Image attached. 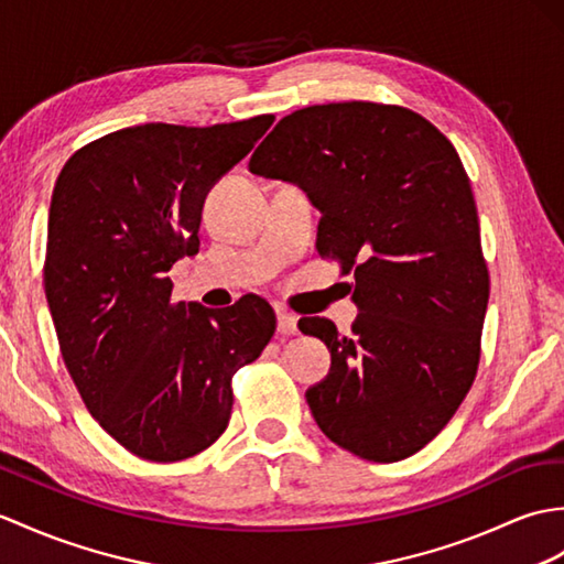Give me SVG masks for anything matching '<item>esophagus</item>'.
Here are the masks:
<instances>
[{"label": "esophagus", "instance_id": "1", "mask_svg": "<svg viewBox=\"0 0 564 564\" xmlns=\"http://www.w3.org/2000/svg\"><path fill=\"white\" fill-rule=\"evenodd\" d=\"M276 319H279V334H285V336H291V334H297V317L295 314H291L288 310H276Z\"/></svg>", "mask_w": 564, "mask_h": 564}]
</instances>
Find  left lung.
Returning <instances> with one entry per match:
<instances>
[{
  "label": "left lung",
  "instance_id": "8db88e82",
  "mask_svg": "<svg viewBox=\"0 0 564 564\" xmlns=\"http://www.w3.org/2000/svg\"><path fill=\"white\" fill-rule=\"evenodd\" d=\"M250 173L303 189L319 254L356 279L348 336L324 317L297 324L332 352L305 394L314 421L368 462L423 449L474 384L490 295L459 153L413 110L350 100L283 117Z\"/></svg>",
  "mask_w": 564,
  "mask_h": 564
}]
</instances>
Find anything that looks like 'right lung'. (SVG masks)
Listing matches in <instances>:
<instances>
[{
  "label": "right lung",
  "mask_w": 564,
  "mask_h": 564,
  "mask_svg": "<svg viewBox=\"0 0 564 564\" xmlns=\"http://www.w3.org/2000/svg\"><path fill=\"white\" fill-rule=\"evenodd\" d=\"M273 124H139L78 149L55 182L45 295L86 409L147 462L204 452L228 427L230 379L276 332L267 300L173 303L165 273L199 252L206 194Z\"/></svg>",
  "instance_id": "right-lung-1"
}]
</instances>
